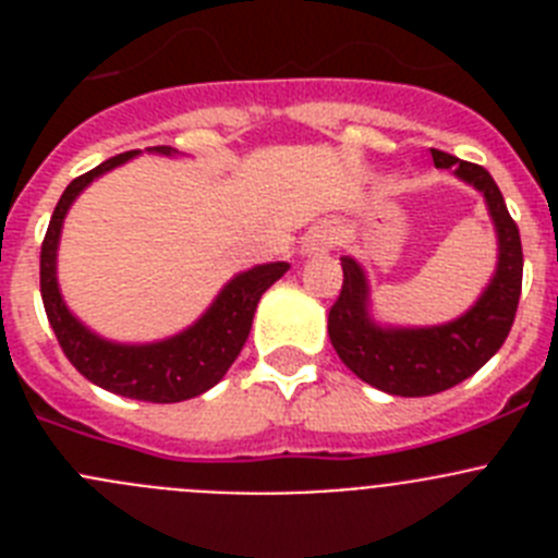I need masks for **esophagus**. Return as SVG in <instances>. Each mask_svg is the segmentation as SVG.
I'll return each mask as SVG.
<instances>
[{
	"mask_svg": "<svg viewBox=\"0 0 558 558\" xmlns=\"http://www.w3.org/2000/svg\"><path fill=\"white\" fill-rule=\"evenodd\" d=\"M335 236H332V229H327V226H315L313 231H310L307 236H304V245H302V254L313 256V254H324V251L332 248Z\"/></svg>",
	"mask_w": 558,
	"mask_h": 558,
	"instance_id": "34e87169",
	"label": "esophagus"
}]
</instances>
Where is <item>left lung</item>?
I'll list each match as a JSON object with an SVG mask.
<instances>
[{"mask_svg":"<svg viewBox=\"0 0 558 558\" xmlns=\"http://www.w3.org/2000/svg\"><path fill=\"white\" fill-rule=\"evenodd\" d=\"M433 165L483 192L497 231V270L472 310L441 327H379L368 315L366 274L352 256H340L343 288L329 310V340L338 357L363 383L393 397H430L486 366L506 343L522 290L520 229L511 220L495 179L481 165L430 150Z\"/></svg>","mask_w":558,"mask_h":558,"instance_id":"left-lung-1","label":"left lung"}]
</instances>
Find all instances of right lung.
Listing matches in <instances>:
<instances>
[{"label":"right lung","instance_id":"right-lung-1","mask_svg":"<svg viewBox=\"0 0 558 558\" xmlns=\"http://www.w3.org/2000/svg\"><path fill=\"white\" fill-rule=\"evenodd\" d=\"M150 150L165 153V156L175 153L165 145L150 147ZM133 156H140V150L120 153V156L97 165L95 170L77 175L63 190L41 243L44 310H47L49 327L56 332L63 354L88 383H95L111 393H120V397L142 399V402H184V399L209 391L211 386H218L223 379V374L229 372L240 349H243L245 338H248L256 304L276 279H282L290 265H256V268L236 274L198 322L167 340L113 343V340L100 338L88 327H83L75 315L69 313L61 290H58L56 259L63 218H66L69 206L75 204L77 195L97 175L125 165Z\"/></svg>","mask_w":558,"mask_h":558}]
</instances>
